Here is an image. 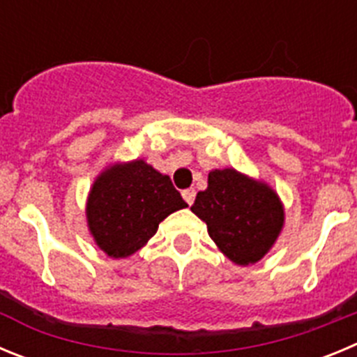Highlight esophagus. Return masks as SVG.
Segmentation results:
<instances>
[{"mask_svg": "<svg viewBox=\"0 0 357 357\" xmlns=\"http://www.w3.org/2000/svg\"><path fill=\"white\" fill-rule=\"evenodd\" d=\"M182 196H184V200L188 202V205H192V202H195L196 191H195V189H192V188L184 189V191H182Z\"/></svg>", "mask_w": 357, "mask_h": 357, "instance_id": "1", "label": "esophagus"}]
</instances>
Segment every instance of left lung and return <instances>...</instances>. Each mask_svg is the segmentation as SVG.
<instances>
[{
	"mask_svg": "<svg viewBox=\"0 0 357 357\" xmlns=\"http://www.w3.org/2000/svg\"><path fill=\"white\" fill-rule=\"evenodd\" d=\"M191 211L207 223L211 238L238 266L260 260L283 227V207L269 185L235 169L208 173V188L196 195Z\"/></svg>",
	"mask_w": 357,
	"mask_h": 357,
	"instance_id": "obj_1",
	"label": "left lung"
}]
</instances>
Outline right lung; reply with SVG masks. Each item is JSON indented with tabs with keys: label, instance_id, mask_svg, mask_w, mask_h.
Segmentation results:
<instances>
[{
	"label": "right lung",
	"instance_id": "obj_1",
	"mask_svg": "<svg viewBox=\"0 0 357 357\" xmlns=\"http://www.w3.org/2000/svg\"><path fill=\"white\" fill-rule=\"evenodd\" d=\"M188 207L181 192L145 161L114 165L91 188L88 227L97 246L113 258L136 253L172 212Z\"/></svg>",
	"mask_w": 357,
	"mask_h": 357
}]
</instances>
